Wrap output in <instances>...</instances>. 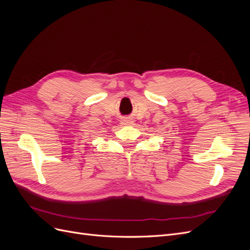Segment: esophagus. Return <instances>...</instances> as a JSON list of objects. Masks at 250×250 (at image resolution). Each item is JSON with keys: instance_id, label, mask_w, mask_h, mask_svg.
I'll return each instance as SVG.
<instances>
[{"instance_id": "34e87169", "label": "esophagus", "mask_w": 250, "mask_h": 250, "mask_svg": "<svg viewBox=\"0 0 250 250\" xmlns=\"http://www.w3.org/2000/svg\"><path fill=\"white\" fill-rule=\"evenodd\" d=\"M133 123V120L131 118H123L122 121H121V124L123 126H127V125H131Z\"/></svg>"}]
</instances>
